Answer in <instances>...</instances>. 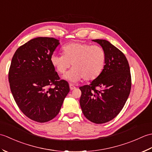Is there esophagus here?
Wrapping results in <instances>:
<instances>
[{"label":"esophagus","mask_w":152,"mask_h":152,"mask_svg":"<svg viewBox=\"0 0 152 152\" xmlns=\"http://www.w3.org/2000/svg\"><path fill=\"white\" fill-rule=\"evenodd\" d=\"M69 87H70V90H73V89H76V87L74 86L73 84H72V83H70V84H69Z\"/></svg>","instance_id":"esophagus-1"}]
</instances>
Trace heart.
Instances as JSON below:
<instances>
[{
	"label": "heart",
	"instance_id": "obj_1",
	"mask_svg": "<svg viewBox=\"0 0 152 152\" xmlns=\"http://www.w3.org/2000/svg\"><path fill=\"white\" fill-rule=\"evenodd\" d=\"M63 56L52 55L51 65L60 74L66 72L71 64L72 69L63 77L71 82H78L83 78L93 80L101 75L105 66L106 55L99 46H91L82 42L67 44L62 48Z\"/></svg>",
	"mask_w": 152,
	"mask_h": 152
}]
</instances>
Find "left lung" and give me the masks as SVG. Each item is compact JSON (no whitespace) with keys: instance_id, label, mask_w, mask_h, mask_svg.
I'll use <instances>...</instances> for the list:
<instances>
[{"instance_id":"1","label":"left lung","mask_w":152,"mask_h":152,"mask_svg":"<svg viewBox=\"0 0 152 152\" xmlns=\"http://www.w3.org/2000/svg\"><path fill=\"white\" fill-rule=\"evenodd\" d=\"M105 51L102 72L89 85L80 87V104L85 117L96 124H104L118 115L130 94L129 64L121 51L106 40H93Z\"/></svg>"}]
</instances>
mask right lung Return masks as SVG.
<instances>
[{
    "label": "right lung",
    "instance_id": "right-lung-1",
    "mask_svg": "<svg viewBox=\"0 0 152 152\" xmlns=\"http://www.w3.org/2000/svg\"><path fill=\"white\" fill-rule=\"evenodd\" d=\"M59 44L54 38H33L18 48L9 69L16 104L27 117L39 123L49 121L59 114L70 91L69 83L60 80L50 62Z\"/></svg>",
    "mask_w": 152,
    "mask_h": 152
}]
</instances>
